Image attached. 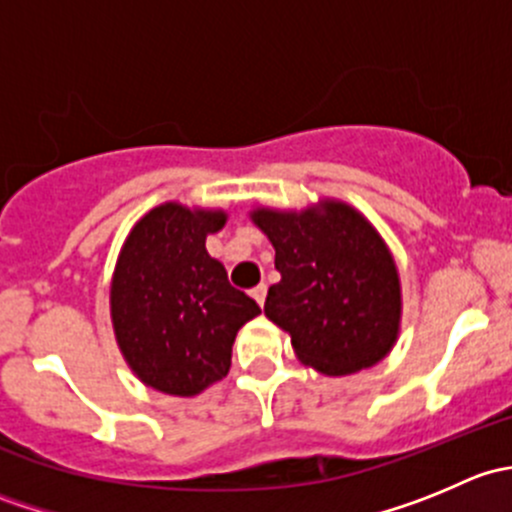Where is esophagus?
I'll return each mask as SVG.
<instances>
[{"instance_id":"obj_1","label":"esophagus","mask_w":512,"mask_h":512,"mask_svg":"<svg viewBox=\"0 0 512 512\" xmlns=\"http://www.w3.org/2000/svg\"><path fill=\"white\" fill-rule=\"evenodd\" d=\"M250 294H252V299H255V302L262 307V304H265V297H267V285L265 282H260V285L250 289Z\"/></svg>"}]
</instances>
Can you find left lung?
Instances as JSON below:
<instances>
[{"label":"left lung","mask_w":512,"mask_h":512,"mask_svg":"<svg viewBox=\"0 0 512 512\" xmlns=\"http://www.w3.org/2000/svg\"><path fill=\"white\" fill-rule=\"evenodd\" d=\"M250 220L275 247L280 282L265 317L304 366L347 376L389 356L401 332V277L374 225L337 198L302 210L255 205Z\"/></svg>","instance_id":"left-lung-1"}]
</instances>
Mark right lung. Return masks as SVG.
<instances>
[{
  "mask_svg": "<svg viewBox=\"0 0 512 512\" xmlns=\"http://www.w3.org/2000/svg\"><path fill=\"white\" fill-rule=\"evenodd\" d=\"M223 208L170 203L131 227L111 277V324L128 369L168 396H198L230 371L237 332L260 314L205 240Z\"/></svg>",
  "mask_w": 512,
  "mask_h": 512,
  "instance_id": "add662e5",
  "label": "right lung"
}]
</instances>
